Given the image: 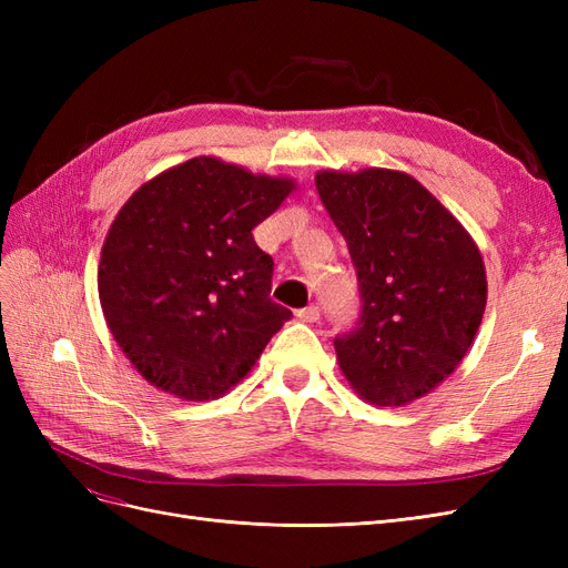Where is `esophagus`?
I'll return each mask as SVG.
<instances>
[{
  "instance_id": "obj_1",
  "label": "esophagus",
  "mask_w": 568,
  "mask_h": 568,
  "mask_svg": "<svg viewBox=\"0 0 568 568\" xmlns=\"http://www.w3.org/2000/svg\"><path fill=\"white\" fill-rule=\"evenodd\" d=\"M296 317L303 320V322H317L320 320V307L317 305H307V307H303V311L296 313Z\"/></svg>"
}]
</instances>
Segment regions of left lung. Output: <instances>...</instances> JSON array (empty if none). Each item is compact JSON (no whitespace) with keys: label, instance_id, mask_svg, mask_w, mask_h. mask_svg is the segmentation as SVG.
Returning a JSON list of instances; mask_svg holds the SVG:
<instances>
[{"label":"left lung","instance_id":"8db88e82","mask_svg":"<svg viewBox=\"0 0 568 568\" xmlns=\"http://www.w3.org/2000/svg\"><path fill=\"white\" fill-rule=\"evenodd\" d=\"M317 194L348 244L363 313L334 338L359 398L403 407L457 369L484 320L488 282L471 234L415 178L320 170Z\"/></svg>","mask_w":568,"mask_h":568}]
</instances>
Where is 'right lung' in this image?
<instances>
[{"label": "right lung", "mask_w": 568, "mask_h": 568, "mask_svg": "<svg viewBox=\"0 0 568 568\" xmlns=\"http://www.w3.org/2000/svg\"><path fill=\"white\" fill-rule=\"evenodd\" d=\"M215 156L144 182L118 211L97 272L109 329L144 379L215 400L253 369L291 311L270 298L272 257L251 230L294 192Z\"/></svg>", "instance_id": "obj_1"}]
</instances>
